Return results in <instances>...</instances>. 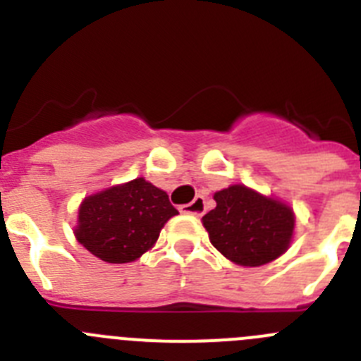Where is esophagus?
<instances>
[{
	"label": "esophagus",
	"mask_w": 361,
	"mask_h": 361,
	"mask_svg": "<svg viewBox=\"0 0 361 361\" xmlns=\"http://www.w3.org/2000/svg\"><path fill=\"white\" fill-rule=\"evenodd\" d=\"M180 212L188 213V215H204V212H206V200L200 195L195 197L190 204L180 206Z\"/></svg>",
	"instance_id": "obj_1"
}]
</instances>
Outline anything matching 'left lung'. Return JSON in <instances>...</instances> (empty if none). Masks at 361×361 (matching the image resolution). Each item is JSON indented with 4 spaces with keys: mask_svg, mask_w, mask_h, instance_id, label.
<instances>
[{
    "mask_svg": "<svg viewBox=\"0 0 361 361\" xmlns=\"http://www.w3.org/2000/svg\"><path fill=\"white\" fill-rule=\"evenodd\" d=\"M216 208L202 216L209 240L240 266H262L289 247L295 216L289 206L235 184L215 193Z\"/></svg>",
    "mask_w": 361,
    "mask_h": 361,
    "instance_id": "left-lung-1",
    "label": "left lung"
}]
</instances>
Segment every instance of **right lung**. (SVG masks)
Segmentation results:
<instances>
[{
  "mask_svg": "<svg viewBox=\"0 0 361 361\" xmlns=\"http://www.w3.org/2000/svg\"><path fill=\"white\" fill-rule=\"evenodd\" d=\"M177 213L166 191L135 178L86 197L75 237L104 262H133L155 244L162 226Z\"/></svg>",
  "mask_w": 361,
  "mask_h": 361,
  "instance_id": "right-lung-1",
  "label": "right lung"
}]
</instances>
